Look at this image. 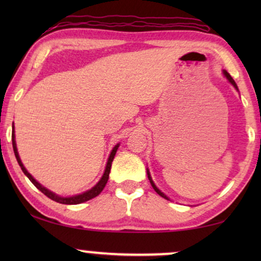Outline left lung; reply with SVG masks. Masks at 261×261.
<instances>
[{
  "label": "left lung",
  "mask_w": 261,
  "mask_h": 261,
  "mask_svg": "<svg viewBox=\"0 0 261 261\" xmlns=\"http://www.w3.org/2000/svg\"><path fill=\"white\" fill-rule=\"evenodd\" d=\"M222 73H223V76L227 78V81H228V82H229V83H230L231 85H233V87H234L235 89H237V91H239V88H238V85H237V83H235V81L233 80V78H231V76H230V74H229V73H228L226 70H223V71H222ZM147 176H148L149 183H151V185H152V188H153V189H154V191L156 192V194H158L159 196H162V197H163V198H165V199H169V201H170V198H169V197H167V196H166L165 194H164V192H162V191H160L158 188H156V185L154 184V181H153V179H152V177H151V173H149V170H148V169H147Z\"/></svg>",
  "instance_id": "1"
}]
</instances>
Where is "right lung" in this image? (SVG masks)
I'll list each match as a JSON object with an SVG mask.
<instances>
[{"mask_svg":"<svg viewBox=\"0 0 261 261\" xmlns=\"http://www.w3.org/2000/svg\"><path fill=\"white\" fill-rule=\"evenodd\" d=\"M12 142H13V148H14V153H15V156H16V160L17 163H19V165L21 167V170H22V172L26 174L28 177V179H30L32 183H33L35 187H37L39 190H40L42 194H45L47 196L48 198L53 199V201L58 202V203H62V204H80V203H83V202H87L89 199L96 197V196H98L101 194L103 189H105L107 181H108V178H109V173H110V167H112V163L114 160V156L116 154V151L117 148H119L120 144H116L114 146L112 152H110L109 154V158H108V162H107V165H106V169H105V172H103L101 179H99L97 183H96L95 187H92L90 190H87L84 192H82V194H78V195H74V196H69V197H63V196H59L55 194V192L48 190L47 188L42 187V185L37 181V179H34V177L32 176V174L28 172L26 170V167L23 166L22 162H21L20 159V155H19V152H17V147H16V141H15V130H14V122H13V133H12Z\"/></svg>","mask_w":261,"mask_h":261,"instance_id":"obj_1","label":"right lung"}]
</instances>
